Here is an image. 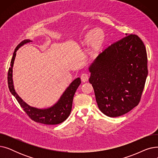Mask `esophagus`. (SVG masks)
I'll return each mask as SVG.
<instances>
[{"label": "esophagus", "mask_w": 158, "mask_h": 158, "mask_svg": "<svg viewBox=\"0 0 158 158\" xmlns=\"http://www.w3.org/2000/svg\"><path fill=\"white\" fill-rule=\"evenodd\" d=\"M81 81L83 82H86L88 80V74L87 73H82V74H81Z\"/></svg>", "instance_id": "obj_1"}]
</instances>
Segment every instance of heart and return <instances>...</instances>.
<instances>
[{
    "label": "heart",
    "mask_w": 158,
    "mask_h": 158,
    "mask_svg": "<svg viewBox=\"0 0 158 158\" xmlns=\"http://www.w3.org/2000/svg\"><path fill=\"white\" fill-rule=\"evenodd\" d=\"M105 41V34L100 29L89 31L81 41V45L85 46L90 44L89 53L95 55L101 51Z\"/></svg>",
    "instance_id": "b5f03b06"
}]
</instances>
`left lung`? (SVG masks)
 Masks as SVG:
<instances>
[{
    "label": "left lung",
    "mask_w": 158,
    "mask_h": 158,
    "mask_svg": "<svg viewBox=\"0 0 158 158\" xmlns=\"http://www.w3.org/2000/svg\"><path fill=\"white\" fill-rule=\"evenodd\" d=\"M111 44L90 64L92 85L99 110L110 117H120L139 104L148 75L147 55L136 35Z\"/></svg>",
    "instance_id": "8db88e82"
}]
</instances>
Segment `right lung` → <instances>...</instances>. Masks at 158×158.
<instances>
[{
  "instance_id": "right-lung-1",
  "label": "right lung",
  "mask_w": 158,
  "mask_h": 158,
  "mask_svg": "<svg viewBox=\"0 0 158 158\" xmlns=\"http://www.w3.org/2000/svg\"><path fill=\"white\" fill-rule=\"evenodd\" d=\"M30 40H25L16 47L11 61L10 67L7 73V83L10 92L16 98L22 107L23 111L27 113L29 117L36 122L47 125H56L64 122L69 117L72 111L73 98L75 93L81 84V79L77 78L72 82L69 86L60 97V100L54 106L47 109H38L31 107L25 102L16 93L13 81V66L16 56V52L23 45L31 42Z\"/></svg>"
}]
</instances>
